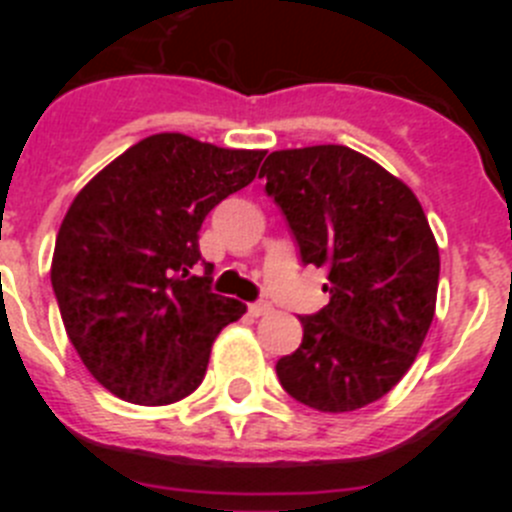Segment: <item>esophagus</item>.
I'll return each instance as SVG.
<instances>
[{
    "mask_svg": "<svg viewBox=\"0 0 512 512\" xmlns=\"http://www.w3.org/2000/svg\"><path fill=\"white\" fill-rule=\"evenodd\" d=\"M248 312H251L253 318H261V315H269L271 305L269 302H253V305L248 307Z\"/></svg>",
    "mask_w": 512,
    "mask_h": 512,
    "instance_id": "1",
    "label": "esophagus"
}]
</instances>
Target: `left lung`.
<instances>
[{
	"instance_id": "8db88e82",
	"label": "left lung",
	"mask_w": 512,
	"mask_h": 512,
	"mask_svg": "<svg viewBox=\"0 0 512 512\" xmlns=\"http://www.w3.org/2000/svg\"><path fill=\"white\" fill-rule=\"evenodd\" d=\"M300 246L328 269L330 302L302 315V343L277 361L287 395L320 413L377 402L423 346L438 292V243L418 197L346 146L274 151L259 171Z\"/></svg>"
}]
</instances>
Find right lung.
Listing matches in <instances>:
<instances>
[{
    "label": "right lung",
    "mask_w": 512,
    "mask_h": 512,
    "mask_svg": "<svg viewBox=\"0 0 512 512\" xmlns=\"http://www.w3.org/2000/svg\"><path fill=\"white\" fill-rule=\"evenodd\" d=\"M266 151L148 135L104 166L63 217L51 264L63 325L104 390L171 405L202 384L217 333L246 312L210 289L200 228L256 179Z\"/></svg>",
    "instance_id": "right-lung-1"
}]
</instances>
